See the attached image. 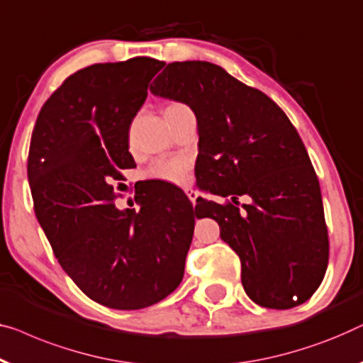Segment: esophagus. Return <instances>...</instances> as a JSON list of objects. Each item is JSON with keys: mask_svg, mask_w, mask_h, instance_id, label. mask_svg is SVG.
<instances>
[{"mask_svg": "<svg viewBox=\"0 0 363 363\" xmlns=\"http://www.w3.org/2000/svg\"><path fill=\"white\" fill-rule=\"evenodd\" d=\"M185 193H186V196L190 198V201L194 204L196 203V198H198V193L196 191H193V190H185Z\"/></svg>", "mask_w": 363, "mask_h": 363, "instance_id": "34e87169", "label": "esophagus"}]
</instances>
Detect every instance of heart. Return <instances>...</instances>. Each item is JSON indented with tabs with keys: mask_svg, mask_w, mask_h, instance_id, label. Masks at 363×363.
<instances>
[{
	"mask_svg": "<svg viewBox=\"0 0 363 363\" xmlns=\"http://www.w3.org/2000/svg\"><path fill=\"white\" fill-rule=\"evenodd\" d=\"M190 109L183 103H170L165 108V114H173ZM190 162L185 157H165V159H157L152 162V165L147 169V177L154 180L175 183V185H183L190 180Z\"/></svg>",
	"mask_w": 363,
	"mask_h": 363,
	"instance_id": "b5f03b06",
	"label": "heart"
}]
</instances>
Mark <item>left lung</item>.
Segmentation results:
<instances>
[{"mask_svg": "<svg viewBox=\"0 0 363 363\" xmlns=\"http://www.w3.org/2000/svg\"><path fill=\"white\" fill-rule=\"evenodd\" d=\"M150 91L196 116L199 185L230 199H196L194 213L218 220L240 259L247 295L270 309L308 301L328 269L329 238L316 172L291 121L265 93L209 62L169 64ZM242 194L252 203L240 208Z\"/></svg>", "mask_w": 363, "mask_h": 363, "instance_id": "obj_1", "label": "left lung"}]
</instances>
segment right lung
Listing matches in <instances>:
<instances>
[{"label": "right lung", "mask_w": 363, "mask_h": 363, "mask_svg": "<svg viewBox=\"0 0 363 363\" xmlns=\"http://www.w3.org/2000/svg\"><path fill=\"white\" fill-rule=\"evenodd\" d=\"M164 65L134 57L82 68L44 103L30 138L34 213L55 259L88 298L114 309L169 296L193 239V206L178 190L162 198L135 188L139 211L114 204L123 170L135 167L130 123Z\"/></svg>", "instance_id": "right-lung-1"}]
</instances>
